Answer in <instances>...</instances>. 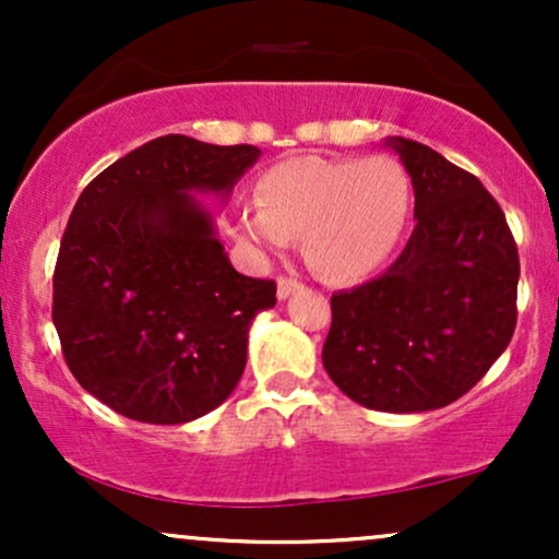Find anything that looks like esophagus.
Masks as SVG:
<instances>
[{
    "label": "esophagus",
    "mask_w": 559,
    "mask_h": 559,
    "mask_svg": "<svg viewBox=\"0 0 559 559\" xmlns=\"http://www.w3.org/2000/svg\"><path fill=\"white\" fill-rule=\"evenodd\" d=\"M299 286L297 278H278V299H288L294 292H299Z\"/></svg>",
    "instance_id": "obj_1"
}]
</instances>
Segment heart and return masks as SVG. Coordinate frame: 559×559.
Listing matches in <instances>:
<instances>
[{
	"label": "heart",
	"instance_id": "b5f03b06",
	"mask_svg": "<svg viewBox=\"0 0 559 559\" xmlns=\"http://www.w3.org/2000/svg\"><path fill=\"white\" fill-rule=\"evenodd\" d=\"M258 210L230 221L236 239L284 252L301 239L307 265L333 284L368 278L391 258L413 213V178L400 159L299 155L254 183Z\"/></svg>",
	"mask_w": 559,
	"mask_h": 559
}]
</instances>
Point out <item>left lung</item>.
Here are the masks:
<instances>
[{
  "label": "left lung",
  "mask_w": 559,
  "mask_h": 559,
  "mask_svg": "<svg viewBox=\"0 0 559 559\" xmlns=\"http://www.w3.org/2000/svg\"><path fill=\"white\" fill-rule=\"evenodd\" d=\"M386 146L413 178L418 223L394 265L331 297L323 368L362 407L428 413L467 394L507 349L521 260L476 176L420 141Z\"/></svg>",
  "instance_id": "1"
}]
</instances>
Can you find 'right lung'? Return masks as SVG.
Wrapping results in <instances>:
<instances>
[{
  "label": "right lung",
  "mask_w": 559,
  "mask_h": 559,
  "mask_svg": "<svg viewBox=\"0 0 559 559\" xmlns=\"http://www.w3.org/2000/svg\"><path fill=\"white\" fill-rule=\"evenodd\" d=\"M262 152L168 133L83 189L55 267L52 320L70 373L131 420L178 426L236 389L273 281L236 273L197 194L226 202Z\"/></svg>",
  "instance_id": "right-lung-1"
}]
</instances>
